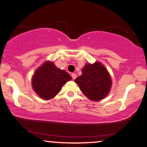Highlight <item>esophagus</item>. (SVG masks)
<instances>
[{
  "instance_id": "esophagus-1",
  "label": "esophagus",
  "mask_w": 147,
  "mask_h": 147,
  "mask_svg": "<svg viewBox=\"0 0 147 147\" xmlns=\"http://www.w3.org/2000/svg\"><path fill=\"white\" fill-rule=\"evenodd\" d=\"M71 77H72V78H73L74 80H75L76 78H77V75H76V74H74V73H73V74H71Z\"/></svg>"
}]
</instances>
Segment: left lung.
<instances>
[{"mask_svg":"<svg viewBox=\"0 0 147 147\" xmlns=\"http://www.w3.org/2000/svg\"><path fill=\"white\" fill-rule=\"evenodd\" d=\"M82 74L76 79L82 92L92 100H101L109 92L111 79L107 70L98 62L87 64L82 70Z\"/></svg>","mask_w":147,"mask_h":147,"instance_id":"8db88e82","label":"left lung"}]
</instances>
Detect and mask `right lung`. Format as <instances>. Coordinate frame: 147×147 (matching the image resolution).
I'll use <instances>...</instances> for the list:
<instances>
[{
	"label": "right lung",
	"instance_id": "1",
	"mask_svg": "<svg viewBox=\"0 0 147 147\" xmlns=\"http://www.w3.org/2000/svg\"><path fill=\"white\" fill-rule=\"evenodd\" d=\"M71 77L64 70L47 61L36 70L32 78V87L44 100H49L60 92L63 86Z\"/></svg>",
	"mask_w": 147,
	"mask_h": 147
}]
</instances>
